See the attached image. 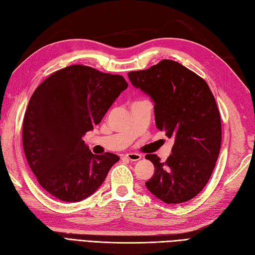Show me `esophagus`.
I'll list each match as a JSON object with an SVG mask.
<instances>
[{
    "label": "esophagus",
    "instance_id": "34e87169",
    "mask_svg": "<svg viewBox=\"0 0 255 255\" xmlns=\"http://www.w3.org/2000/svg\"><path fill=\"white\" fill-rule=\"evenodd\" d=\"M126 157L129 160H132V162H136V160H139L142 158L141 154H137V153H128L126 154Z\"/></svg>",
    "mask_w": 255,
    "mask_h": 255
}]
</instances>
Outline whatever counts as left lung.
<instances>
[{
  "mask_svg": "<svg viewBox=\"0 0 255 255\" xmlns=\"http://www.w3.org/2000/svg\"><path fill=\"white\" fill-rule=\"evenodd\" d=\"M128 76L134 87L153 99L157 128L175 139L165 162L156 154L145 156L155 167L145 185L166 204L193 199L209 180L221 147L220 112L209 86L169 59Z\"/></svg>",
  "mask_w": 255,
  "mask_h": 255,
  "instance_id": "obj_1",
  "label": "left lung"
}]
</instances>
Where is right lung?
I'll use <instances>...</instances> for the list:
<instances>
[{"label":"right lung","instance_id":"right-lung-1","mask_svg":"<svg viewBox=\"0 0 255 255\" xmlns=\"http://www.w3.org/2000/svg\"><path fill=\"white\" fill-rule=\"evenodd\" d=\"M120 75L72 65L36 88L23 121V148L30 169L48 194L67 202L92 195L120 157L95 155L82 137L128 88Z\"/></svg>","mask_w":255,"mask_h":255}]
</instances>
